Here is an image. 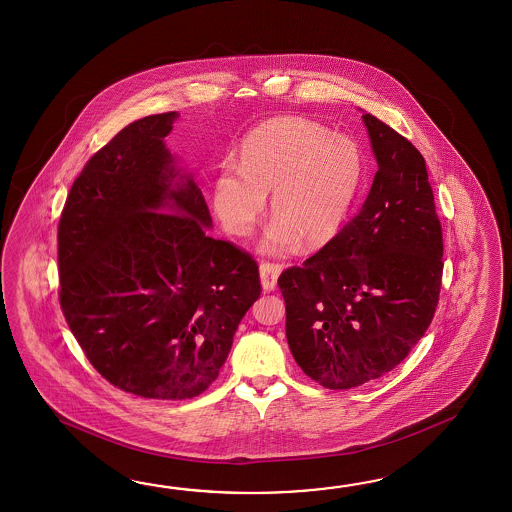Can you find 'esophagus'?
I'll return each instance as SVG.
<instances>
[{
	"label": "esophagus",
	"mask_w": 512,
	"mask_h": 512,
	"mask_svg": "<svg viewBox=\"0 0 512 512\" xmlns=\"http://www.w3.org/2000/svg\"><path fill=\"white\" fill-rule=\"evenodd\" d=\"M282 272V265L278 263H261L260 265V282L261 287L265 291H274L276 289V283H278V276Z\"/></svg>",
	"instance_id": "esophagus-1"
}]
</instances>
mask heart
Segmentation results:
<instances>
[{"label":"heart","instance_id":"obj_1","mask_svg":"<svg viewBox=\"0 0 512 512\" xmlns=\"http://www.w3.org/2000/svg\"><path fill=\"white\" fill-rule=\"evenodd\" d=\"M366 177L359 142L302 117L274 119L241 144L212 185V207L234 236H247L267 207L274 218L260 241L265 254L318 249L346 225Z\"/></svg>","mask_w":512,"mask_h":512}]
</instances>
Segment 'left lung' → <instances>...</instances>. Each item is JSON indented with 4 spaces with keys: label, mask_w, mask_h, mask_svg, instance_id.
<instances>
[{
    "label": "left lung",
    "mask_w": 512,
    "mask_h": 512,
    "mask_svg": "<svg viewBox=\"0 0 512 512\" xmlns=\"http://www.w3.org/2000/svg\"><path fill=\"white\" fill-rule=\"evenodd\" d=\"M362 122L379 166L366 201L335 240L278 280L294 360L329 390L375 381L408 357L434 318L443 274L423 155L370 113Z\"/></svg>",
    "instance_id": "left-lung-1"
}]
</instances>
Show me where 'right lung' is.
<instances>
[{
    "label": "right lung",
    "mask_w": 512,
    "mask_h": 512,
    "mask_svg": "<svg viewBox=\"0 0 512 512\" xmlns=\"http://www.w3.org/2000/svg\"><path fill=\"white\" fill-rule=\"evenodd\" d=\"M177 111L131 122L87 161L58 225L60 305L93 368L144 399L205 392L260 298L258 265L214 240L166 148Z\"/></svg>",
    "instance_id": "add662e5"
}]
</instances>
